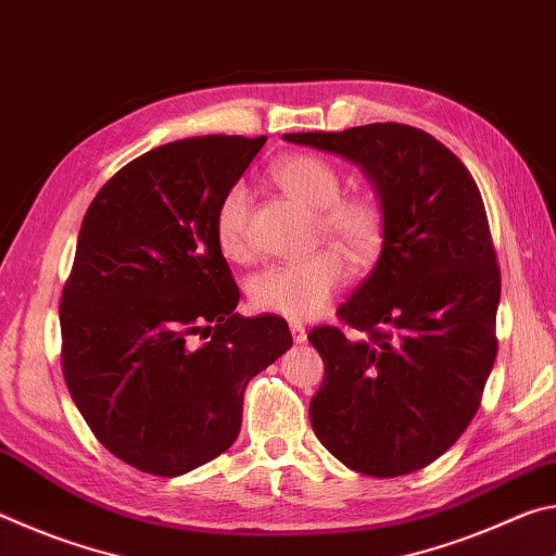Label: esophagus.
Returning a JSON list of instances; mask_svg holds the SVG:
<instances>
[{
    "label": "esophagus",
    "mask_w": 556,
    "mask_h": 556,
    "mask_svg": "<svg viewBox=\"0 0 556 556\" xmlns=\"http://www.w3.org/2000/svg\"><path fill=\"white\" fill-rule=\"evenodd\" d=\"M289 331H291V338H294V343H304V341H306V328H304V324H299V321L289 324Z\"/></svg>",
    "instance_id": "obj_1"
}]
</instances>
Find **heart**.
Listing matches in <instances>:
<instances>
[{
	"instance_id": "obj_1",
	"label": "heart",
	"mask_w": 556,
	"mask_h": 556,
	"mask_svg": "<svg viewBox=\"0 0 556 556\" xmlns=\"http://www.w3.org/2000/svg\"><path fill=\"white\" fill-rule=\"evenodd\" d=\"M269 178L291 201L316 211L314 230L351 255L357 265H368L380 255L388 238V208L375 191L341 193L343 181L333 164L316 154H289L271 164ZM250 193L235 184L223 193L215 208V240L230 260L250 255ZM351 265L341 250L326 248L299 262L269 265L250 279L248 294L260 312L304 321L318 316L341 289Z\"/></svg>"
}]
</instances>
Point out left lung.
Masks as SVG:
<instances>
[{"mask_svg": "<svg viewBox=\"0 0 556 556\" xmlns=\"http://www.w3.org/2000/svg\"><path fill=\"white\" fill-rule=\"evenodd\" d=\"M285 139L361 164L388 208L380 260L336 312L341 326L308 333L326 365L312 427L357 473H414L464 434L497 355L501 267L481 191L451 149L397 122Z\"/></svg>", "mask_w": 556, "mask_h": 556, "instance_id": "1", "label": "left lung"}]
</instances>
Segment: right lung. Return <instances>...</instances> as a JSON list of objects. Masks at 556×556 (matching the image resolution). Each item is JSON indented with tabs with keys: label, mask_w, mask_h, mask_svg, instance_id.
I'll return each instance as SVG.
<instances>
[{
	"label": "right lung",
	"mask_w": 556,
	"mask_h": 556,
	"mask_svg": "<svg viewBox=\"0 0 556 556\" xmlns=\"http://www.w3.org/2000/svg\"><path fill=\"white\" fill-rule=\"evenodd\" d=\"M265 142L156 147L83 218L61 296L63 378L100 444L144 473L174 478L228 451L248 382L291 348L285 318L235 314L240 289L213 228Z\"/></svg>",
	"instance_id": "obj_1"
}]
</instances>
